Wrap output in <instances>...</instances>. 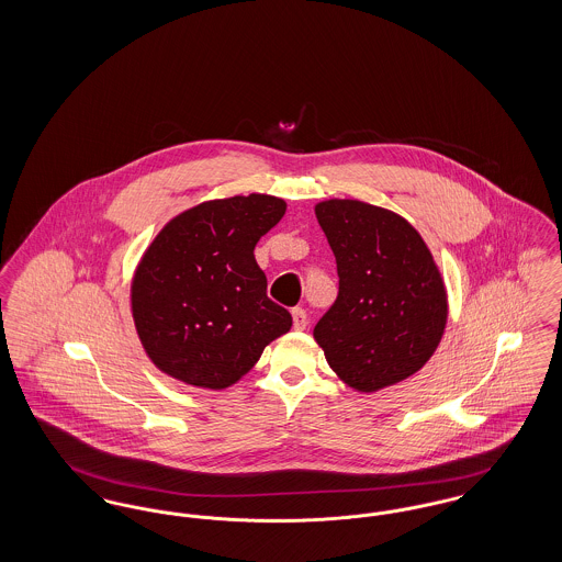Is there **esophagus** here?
<instances>
[{"mask_svg": "<svg viewBox=\"0 0 562 562\" xmlns=\"http://www.w3.org/2000/svg\"><path fill=\"white\" fill-rule=\"evenodd\" d=\"M293 326L294 330H305V328H307V314H305V310H301V307H294Z\"/></svg>", "mask_w": 562, "mask_h": 562, "instance_id": "34e87169", "label": "esophagus"}]
</instances>
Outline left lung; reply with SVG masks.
I'll return each instance as SVG.
<instances>
[{"label": "left lung", "instance_id": "1", "mask_svg": "<svg viewBox=\"0 0 562 562\" xmlns=\"http://www.w3.org/2000/svg\"><path fill=\"white\" fill-rule=\"evenodd\" d=\"M316 218L339 294L314 339L356 392L396 385L428 362L447 326V289L428 244L401 214L360 200H324Z\"/></svg>", "mask_w": 562, "mask_h": 562}]
</instances>
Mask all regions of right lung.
Listing matches in <instances>:
<instances>
[{
  "label": "right lung",
  "mask_w": 562,
  "mask_h": 562,
  "mask_svg": "<svg viewBox=\"0 0 562 562\" xmlns=\"http://www.w3.org/2000/svg\"><path fill=\"white\" fill-rule=\"evenodd\" d=\"M284 213L282 198L250 193L202 202L161 227L131 286L138 339L161 373L225 390L291 330L255 261L257 241Z\"/></svg>",
  "instance_id": "right-lung-1"
}]
</instances>
